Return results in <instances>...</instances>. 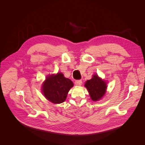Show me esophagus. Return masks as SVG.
Masks as SVG:
<instances>
[{
    "label": "esophagus",
    "instance_id": "esophagus-1",
    "mask_svg": "<svg viewBox=\"0 0 145 145\" xmlns=\"http://www.w3.org/2000/svg\"><path fill=\"white\" fill-rule=\"evenodd\" d=\"M82 83V81L81 80H77L75 81V85L76 86H80Z\"/></svg>",
    "mask_w": 145,
    "mask_h": 145
}]
</instances>
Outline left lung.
Instances as JSON below:
<instances>
[{"label":"left lung","mask_w":145,"mask_h":145,"mask_svg":"<svg viewBox=\"0 0 145 145\" xmlns=\"http://www.w3.org/2000/svg\"><path fill=\"white\" fill-rule=\"evenodd\" d=\"M85 86L93 101H98L102 99L106 89V83L96 74L91 80L86 81Z\"/></svg>","instance_id":"1"}]
</instances>
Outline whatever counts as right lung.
Here are the masks:
<instances>
[{
	"mask_svg": "<svg viewBox=\"0 0 145 145\" xmlns=\"http://www.w3.org/2000/svg\"><path fill=\"white\" fill-rule=\"evenodd\" d=\"M73 83L65 78L62 73L48 76L42 85V92L45 97L54 103H61L67 99Z\"/></svg>",
	"mask_w": 145,
	"mask_h": 145,
	"instance_id": "add662e5",
	"label": "right lung"
}]
</instances>
